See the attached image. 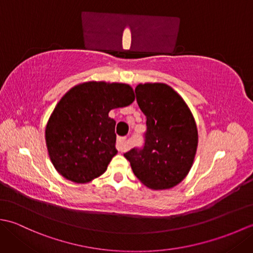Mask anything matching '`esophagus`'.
<instances>
[{"mask_svg": "<svg viewBox=\"0 0 253 253\" xmlns=\"http://www.w3.org/2000/svg\"><path fill=\"white\" fill-rule=\"evenodd\" d=\"M116 147L118 149V151L121 152H125L128 150V144H127V139L126 137H120L117 139V143Z\"/></svg>", "mask_w": 253, "mask_h": 253, "instance_id": "esophagus-1", "label": "esophagus"}]
</instances>
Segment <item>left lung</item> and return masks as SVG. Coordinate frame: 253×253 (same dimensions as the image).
Returning a JSON list of instances; mask_svg holds the SVG:
<instances>
[{
	"label": "left lung",
	"mask_w": 253,
	"mask_h": 253,
	"mask_svg": "<svg viewBox=\"0 0 253 253\" xmlns=\"http://www.w3.org/2000/svg\"><path fill=\"white\" fill-rule=\"evenodd\" d=\"M138 105L147 117L142 149L124 154L144 186L153 190L169 189L189 173L198 147V129L184 99L162 83L139 84Z\"/></svg>",
	"instance_id": "left-lung-1"
}]
</instances>
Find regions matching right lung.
Here are the masks:
<instances>
[{
  "mask_svg": "<svg viewBox=\"0 0 253 253\" xmlns=\"http://www.w3.org/2000/svg\"><path fill=\"white\" fill-rule=\"evenodd\" d=\"M133 101L132 88L122 83L87 82L68 90L45 127L47 152L58 173L77 184L103 174L117 154L116 122L109 113Z\"/></svg>",
  "mask_w": 253,
  "mask_h": 253,
  "instance_id": "add662e5",
  "label": "right lung"
}]
</instances>
